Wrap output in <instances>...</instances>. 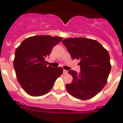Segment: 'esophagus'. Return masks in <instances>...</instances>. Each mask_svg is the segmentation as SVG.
<instances>
[{
  "instance_id": "esophagus-1",
  "label": "esophagus",
  "mask_w": 123,
  "mask_h": 123,
  "mask_svg": "<svg viewBox=\"0 0 123 123\" xmlns=\"http://www.w3.org/2000/svg\"><path fill=\"white\" fill-rule=\"evenodd\" d=\"M68 73V71L66 70H63V74H64V75H66V74H67Z\"/></svg>"
}]
</instances>
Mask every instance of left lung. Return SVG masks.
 Wrapping results in <instances>:
<instances>
[{"label": "left lung", "mask_w": 123, "mask_h": 123, "mask_svg": "<svg viewBox=\"0 0 123 123\" xmlns=\"http://www.w3.org/2000/svg\"><path fill=\"white\" fill-rule=\"evenodd\" d=\"M73 60H80L81 71L69 70L73 81L67 84L68 93L76 99L88 100L98 94L107 82L111 69L108 51L95 40L84 37L64 39Z\"/></svg>", "instance_id": "1"}]
</instances>
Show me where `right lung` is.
Masks as SVG:
<instances>
[{
    "mask_svg": "<svg viewBox=\"0 0 123 123\" xmlns=\"http://www.w3.org/2000/svg\"><path fill=\"white\" fill-rule=\"evenodd\" d=\"M59 36L39 35L24 39L15 50L14 67L20 84L29 95L41 96L51 90L63 73L61 67L47 66L45 58L62 40Z\"/></svg>",
    "mask_w": 123,
    "mask_h": 123,
    "instance_id": "add662e5",
    "label": "right lung"
}]
</instances>
